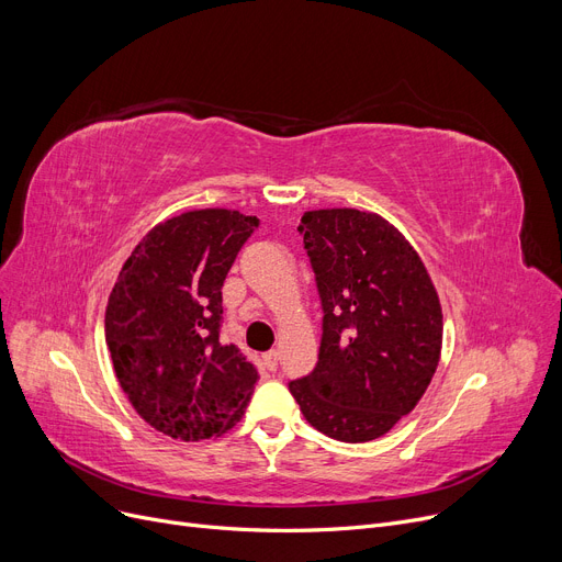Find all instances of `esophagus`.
I'll use <instances>...</instances> for the list:
<instances>
[{"label": "esophagus", "mask_w": 562, "mask_h": 562, "mask_svg": "<svg viewBox=\"0 0 562 562\" xmlns=\"http://www.w3.org/2000/svg\"><path fill=\"white\" fill-rule=\"evenodd\" d=\"M262 361H265L267 370H277V368H279V352H277V350L265 352V355H262Z\"/></svg>", "instance_id": "1"}]
</instances>
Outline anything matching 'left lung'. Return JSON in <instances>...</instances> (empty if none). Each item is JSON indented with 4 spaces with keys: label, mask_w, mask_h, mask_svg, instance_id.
I'll return each mask as SVG.
<instances>
[{
    "label": "left lung",
    "mask_w": 562,
    "mask_h": 562,
    "mask_svg": "<svg viewBox=\"0 0 562 562\" xmlns=\"http://www.w3.org/2000/svg\"><path fill=\"white\" fill-rule=\"evenodd\" d=\"M323 304L317 363L288 384L323 435L363 443L386 435L432 382L441 306L423 260L386 220L313 210L297 226Z\"/></svg>",
    "instance_id": "obj_1"
}]
</instances>
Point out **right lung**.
I'll return each instance as SVG.
<instances>
[{"mask_svg": "<svg viewBox=\"0 0 562 562\" xmlns=\"http://www.w3.org/2000/svg\"><path fill=\"white\" fill-rule=\"evenodd\" d=\"M258 217L194 210L155 226L114 283L104 338L137 414L173 439L199 441L243 418L254 361L222 340V285Z\"/></svg>", "mask_w": 562, "mask_h": 562, "instance_id": "right-lung-1", "label": "right lung"}]
</instances>
